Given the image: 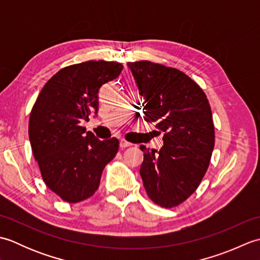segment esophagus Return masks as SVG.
<instances>
[{"label": "esophagus", "mask_w": 260, "mask_h": 260, "mask_svg": "<svg viewBox=\"0 0 260 260\" xmlns=\"http://www.w3.org/2000/svg\"><path fill=\"white\" fill-rule=\"evenodd\" d=\"M132 145H133V144H132V143L127 142V141H125V140H120V142H119L120 148H127V147H129V146H132Z\"/></svg>", "instance_id": "34e87169"}]
</instances>
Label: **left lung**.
<instances>
[{
	"mask_svg": "<svg viewBox=\"0 0 260 260\" xmlns=\"http://www.w3.org/2000/svg\"><path fill=\"white\" fill-rule=\"evenodd\" d=\"M147 123L164 133L158 152L141 145L140 173L148 198L174 208L196 192L209 168L214 147L212 112L206 93L179 69L142 60L128 62Z\"/></svg>",
	"mask_w": 260,
	"mask_h": 260,
	"instance_id": "obj_1",
	"label": "left lung"
}]
</instances>
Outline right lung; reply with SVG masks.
<instances>
[{"instance_id": "right-lung-1", "label": "right lung", "mask_w": 260, "mask_h": 260, "mask_svg": "<svg viewBox=\"0 0 260 260\" xmlns=\"http://www.w3.org/2000/svg\"><path fill=\"white\" fill-rule=\"evenodd\" d=\"M123 64L86 61L64 67L43 86L29 119V139L46 185L68 203L90 198L105 167L118 152L117 139L99 141L81 123L98 112V91Z\"/></svg>"}]
</instances>
